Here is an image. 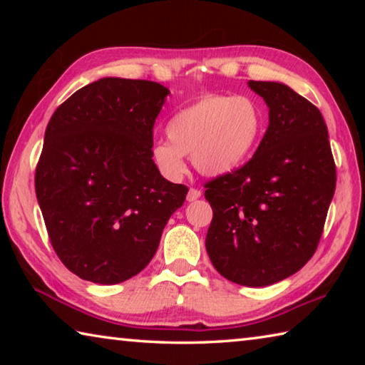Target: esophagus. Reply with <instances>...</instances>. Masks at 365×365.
<instances>
[{
    "label": "esophagus",
    "mask_w": 365,
    "mask_h": 365,
    "mask_svg": "<svg viewBox=\"0 0 365 365\" xmlns=\"http://www.w3.org/2000/svg\"><path fill=\"white\" fill-rule=\"evenodd\" d=\"M200 196H201V190L190 188V190H188V195H187V201H188V202H193V201H196Z\"/></svg>",
    "instance_id": "obj_1"
}]
</instances>
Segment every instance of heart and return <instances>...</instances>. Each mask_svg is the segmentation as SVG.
<instances>
[{
	"label": "heart",
	"instance_id": "obj_1",
	"mask_svg": "<svg viewBox=\"0 0 365 365\" xmlns=\"http://www.w3.org/2000/svg\"><path fill=\"white\" fill-rule=\"evenodd\" d=\"M264 113L250 96L207 95L178 110L168 122V138L151 148L156 168L172 180L187 172L185 156L205 175H227L256 151Z\"/></svg>",
	"mask_w": 365,
	"mask_h": 365
}]
</instances>
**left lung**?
Returning a JSON list of instances; mask_svg holds the SVG:
<instances>
[{"mask_svg":"<svg viewBox=\"0 0 365 365\" xmlns=\"http://www.w3.org/2000/svg\"><path fill=\"white\" fill-rule=\"evenodd\" d=\"M250 88L269 108V127L243 168L206 183L212 207L206 250L215 270L245 287H267L314 256L336 185L320 110L279 82Z\"/></svg>","mask_w":365,"mask_h":365,"instance_id":"obj_1","label":"left lung"}]
</instances>
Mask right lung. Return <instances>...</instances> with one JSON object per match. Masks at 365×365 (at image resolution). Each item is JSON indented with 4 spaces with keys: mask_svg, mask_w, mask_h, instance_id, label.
Here are the masks:
<instances>
[{
    "mask_svg": "<svg viewBox=\"0 0 365 365\" xmlns=\"http://www.w3.org/2000/svg\"><path fill=\"white\" fill-rule=\"evenodd\" d=\"M170 91L104 77L54 110L35 170L54 251L80 279L114 285L143 270L188 188L160 175L153 127Z\"/></svg>",
    "mask_w": 365,
    "mask_h": 365,
    "instance_id": "1",
    "label": "right lung"
}]
</instances>
